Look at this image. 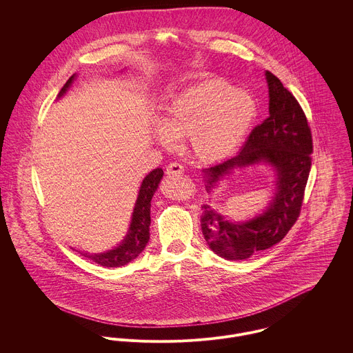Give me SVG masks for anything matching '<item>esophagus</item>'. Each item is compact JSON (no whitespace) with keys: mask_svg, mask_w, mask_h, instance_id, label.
<instances>
[{"mask_svg":"<svg viewBox=\"0 0 353 353\" xmlns=\"http://www.w3.org/2000/svg\"><path fill=\"white\" fill-rule=\"evenodd\" d=\"M182 172H183V165L179 164V163H176V161L168 164V167H167V170H165V174H167L168 176H171V175H181Z\"/></svg>","mask_w":353,"mask_h":353,"instance_id":"esophagus-1","label":"esophagus"}]
</instances>
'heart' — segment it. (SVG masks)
<instances>
[{
	"label": "heart",
	"instance_id": "1",
	"mask_svg": "<svg viewBox=\"0 0 353 353\" xmlns=\"http://www.w3.org/2000/svg\"><path fill=\"white\" fill-rule=\"evenodd\" d=\"M255 115L256 104L249 94L221 80H208L176 95L153 134L167 150L174 148L176 140L190 139L199 159L217 161L238 150Z\"/></svg>",
	"mask_w": 353,
	"mask_h": 353
}]
</instances>
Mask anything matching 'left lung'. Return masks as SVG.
Instances as JSON below:
<instances>
[{
  "mask_svg": "<svg viewBox=\"0 0 353 353\" xmlns=\"http://www.w3.org/2000/svg\"><path fill=\"white\" fill-rule=\"evenodd\" d=\"M269 117L252 129L241 152L203 168L206 192L236 168L268 164L276 172L274 193L265 210L246 221H231L202 205L201 230L209 249L221 258L239 261L279 243L296 223L310 168L312 139L295 97L269 70Z\"/></svg>",
  "mask_w": 353,
  "mask_h": 353,
  "instance_id": "obj_1",
  "label": "left lung"
}]
</instances>
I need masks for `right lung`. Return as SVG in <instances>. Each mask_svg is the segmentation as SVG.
Here are the masks:
<instances>
[{
    "label": "right lung",
    "mask_w": 353,
    "mask_h": 353,
    "mask_svg": "<svg viewBox=\"0 0 353 353\" xmlns=\"http://www.w3.org/2000/svg\"><path fill=\"white\" fill-rule=\"evenodd\" d=\"M74 79H76V74L69 77V80L65 83V85L59 91L58 98H62L68 92ZM163 174L164 172L161 168H156L144 178L140 186L137 200L134 203L130 227L123 241L117 248L108 252H99V254L81 252L84 256L90 258L91 261L99 263L104 268H118L132 262L143 252L150 241L152 197L157 190V186L163 178Z\"/></svg>",
    "instance_id": "right-lung-1"
}]
</instances>
